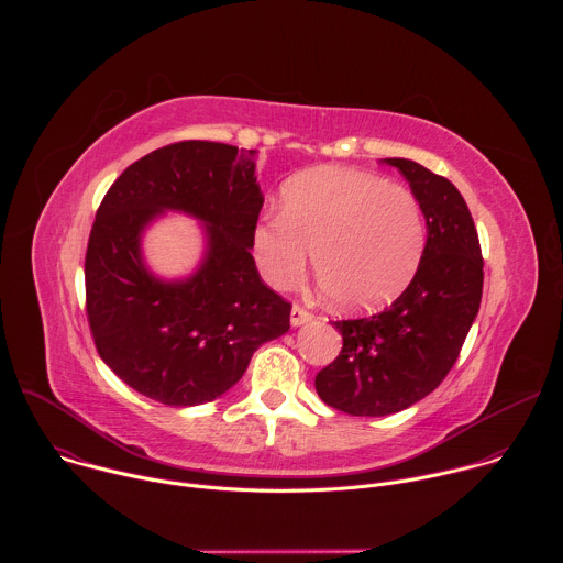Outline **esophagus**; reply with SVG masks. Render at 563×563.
Listing matches in <instances>:
<instances>
[{
  "label": "esophagus",
  "instance_id": "34e87169",
  "mask_svg": "<svg viewBox=\"0 0 563 563\" xmlns=\"http://www.w3.org/2000/svg\"><path fill=\"white\" fill-rule=\"evenodd\" d=\"M289 320H291V328H300V325L311 323V320H313V313H311V311H307V309H305V307H300V305H294V307H291V316H289Z\"/></svg>",
  "mask_w": 563,
  "mask_h": 563
}]
</instances>
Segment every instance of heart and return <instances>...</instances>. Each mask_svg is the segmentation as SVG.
<instances>
[{"label": "heart", "mask_w": 563, "mask_h": 563, "mask_svg": "<svg viewBox=\"0 0 563 563\" xmlns=\"http://www.w3.org/2000/svg\"><path fill=\"white\" fill-rule=\"evenodd\" d=\"M283 211L265 213L252 250L265 280L294 287L311 258L318 285L345 309H376L404 291L426 252V218L398 183L347 167H318L287 180Z\"/></svg>", "instance_id": "1"}]
</instances>
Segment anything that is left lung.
<instances>
[{"mask_svg":"<svg viewBox=\"0 0 563 563\" xmlns=\"http://www.w3.org/2000/svg\"><path fill=\"white\" fill-rule=\"evenodd\" d=\"M383 163L410 183L428 240L412 283L385 311L334 323L343 350L316 374V391L352 417H387L437 389L459 358L484 291L478 235L459 189L415 159Z\"/></svg>","mask_w":563,"mask_h":563,"instance_id":"8db88e82","label":"left lung"}]
</instances>
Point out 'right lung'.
<instances>
[{"mask_svg": "<svg viewBox=\"0 0 563 563\" xmlns=\"http://www.w3.org/2000/svg\"><path fill=\"white\" fill-rule=\"evenodd\" d=\"M263 202L256 151L205 140L155 148L111 185L89 238L87 316L98 354L129 387L172 408L209 404L289 330L291 305L252 256ZM167 210L196 217L206 235L197 272L176 282L141 256L145 227Z\"/></svg>", "mask_w": 563, "mask_h": 563, "instance_id": "1", "label": "right lung"}]
</instances>
